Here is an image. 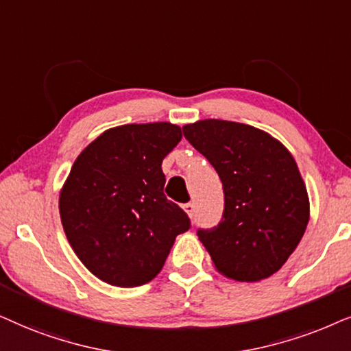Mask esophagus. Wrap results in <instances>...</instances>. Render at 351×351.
I'll list each match as a JSON object with an SVG mask.
<instances>
[{
    "instance_id": "1",
    "label": "esophagus",
    "mask_w": 351,
    "mask_h": 351,
    "mask_svg": "<svg viewBox=\"0 0 351 351\" xmlns=\"http://www.w3.org/2000/svg\"><path fill=\"white\" fill-rule=\"evenodd\" d=\"M183 210L186 213H188V217L189 218H194V215H195V205L194 204H186V205H183Z\"/></svg>"
}]
</instances>
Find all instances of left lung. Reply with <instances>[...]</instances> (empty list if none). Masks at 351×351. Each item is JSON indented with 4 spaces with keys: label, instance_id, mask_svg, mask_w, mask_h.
<instances>
[{
    "label": "left lung",
    "instance_id": "8db88e82",
    "mask_svg": "<svg viewBox=\"0 0 351 351\" xmlns=\"http://www.w3.org/2000/svg\"><path fill=\"white\" fill-rule=\"evenodd\" d=\"M184 138L223 183L218 226L197 236L224 278L258 282L282 268L305 234L310 199L295 158L269 133L237 121L205 119Z\"/></svg>",
    "mask_w": 351,
    "mask_h": 351
}]
</instances>
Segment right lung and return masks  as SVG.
<instances>
[{"label": "right lung", "instance_id": "add662e5", "mask_svg": "<svg viewBox=\"0 0 351 351\" xmlns=\"http://www.w3.org/2000/svg\"><path fill=\"white\" fill-rule=\"evenodd\" d=\"M181 141L170 121L109 128L83 149L59 194L69 244L110 286L138 287L160 273L188 215L163 194L162 160Z\"/></svg>", "mask_w": 351, "mask_h": 351}]
</instances>
